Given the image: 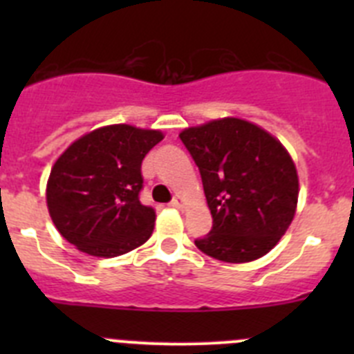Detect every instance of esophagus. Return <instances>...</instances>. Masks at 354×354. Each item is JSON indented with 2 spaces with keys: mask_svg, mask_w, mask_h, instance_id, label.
Returning a JSON list of instances; mask_svg holds the SVG:
<instances>
[{
  "mask_svg": "<svg viewBox=\"0 0 354 354\" xmlns=\"http://www.w3.org/2000/svg\"><path fill=\"white\" fill-rule=\"evenodd\" d=\"M170 205H171V207H175V209H183L184 207L183 196H174V200L170 202Z\"/></svg>",
  "mask_w": 354,
  "mask_h": 354,
  "instance_id": "1",
  "label": "esophagus"
}]
</instances>
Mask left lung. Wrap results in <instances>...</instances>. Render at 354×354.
<instances>
[{
	"label": "left lung",
	"instance_id": "1",
	"mask_svg": "<svg viewBox=\"0 0 354 354\" xmlns=\"http://www.w3.org/2000/svg\"><path fill=\"white\" fill-rule=\"evenodd\" d=\"M200 170L212 228L196 248L241 264L264 257L298 205V171L286 147L252 122L227 117L179 134Z\"/></svg>",
	"mask_w": 354,
	"mask_h": 354
}]
</instances>
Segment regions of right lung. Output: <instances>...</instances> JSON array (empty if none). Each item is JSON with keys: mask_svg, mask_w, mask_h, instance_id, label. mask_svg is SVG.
I'll list each match as a JSON object with an SVG mask.
<instances>
[{"mask_svg": "<svg viewBox=\"0 0 354 354\" xmlns=\"http://www.w3.org/2000/svg\"><path fill=\"white\" fill-rule=\"evenodd\" d=\"M161 140V131L115 124L84 134L56 159L46 200L71 245L109 259L149 239L156 212L140 202L142 161Z\"/></svg>", "mask_w": 354, "mask_h": 354, "instance_id": "right-lung-1", "label": "right lung"}]
</instances>
